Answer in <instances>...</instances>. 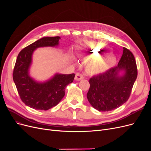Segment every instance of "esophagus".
<instances>
[{
  "instance_id": "34e87169",
  "label": "esophagus",
  "mask_w": 151,
  "mask_h": 151,
  "mask_svg": "<svg viewBox=\"0 0 151 151\" xmlns=\"http://www.w3.org/2000/svg\"><path fill=\"white\" fill-rule=\"evenodd\" d=\"M84 79V76L81 74V73H77L75 76V79L76 81H80L81 79Z\"/></svg>"
}]
</instances>
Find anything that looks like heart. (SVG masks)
Masks as SVG:
<instances>
[{"mask_svg": "<svg viewBox=\"0 0 151 151\" xmlns=\"http://www.w3.org/2000/svg\"><path fill=\"white\" fill-rule=\"evenodd\" d=\"M89 55L88 57L93 55H99L102 54L104 48L101 45L92 44L89 46ZM112 64V61L110 59L99 58L96 59L91 62L88 67V70L91 73L101 72L107 70Z\"/></svg>", "mask_w": 151, "mask_h": 151, "instance_id": "heart-1", "label": "heart"}]
</instances>
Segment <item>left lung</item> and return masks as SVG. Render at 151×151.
I'll use <instances>...</instances> for the list:
<instances>
[{
	"mask_svg": "<svg viewBox=\"0 0 151 151\" xmlns=\"http://www.w3.org/2000/svg\"><path fill=\"white\" fill-rule=\"evenodd\" d=\"M121 70L125 72L118 76ZM137 77L135 59L129 49L123 48L117 66L90 78L87 98L93 108L99 111H111L129 99Z\"/></svg>",
	"mask_w": 151,
	"mask_h": 151,
	"instance_id": "8db88e82",
	"label": "left lung"
}]
</instances>
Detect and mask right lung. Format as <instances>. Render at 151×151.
I'll return each instance as SVG.
<instances>
[{
    "mask_svg": "<svg viewBox=\"0 0 151 151\" xmlns=\"http://www.w3.org/2000/svg\"><path fill=\"white\" fill-rule=\"evenodd\" d=\"M60 38L59 36L43 37L25 47L18 54L13 70V80L21 101L31 108L48 110L55 106L64 96L66 86L74 81V74H57L43 83H37L29 76L32 54L35 50L56 46Z\"/></svg>",
    "mask_w": 151,
    "mask_h": 151,
    "instance_id": "obj_1",
    "label": "right lung"
}]
</instances>
